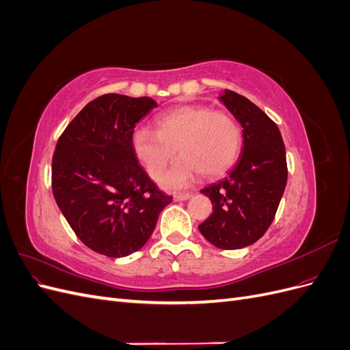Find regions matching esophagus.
<instances>
[{"label":"esophagus","instance_id":"esophagus-1","mask_svg":"<svg viewBox=\"0 0 350 350\" xmlns=\"http://www.w3.org/2000/svg\"><path fill=\"white\" fill-rule=\"evenodd\" d=\"M191 197H193L191 193H184V194H175V196H174V200H175V201H185V200L191 198Z\"/></svg>","mask_w":350,"mask_h":350}]
</instances>
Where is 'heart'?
<instances>
[{
    "instance_id": "b5f03b06",
    "label": "heart",
    "mask_w": 350,
    "mask_h": 350,
    "mask_svg": "<svg viewBox=\"0 0 350 350\" xmlns=\"http://www.w3.org/2000/svg\"><path fill=\"white\" fill-rule=\"evenodd\" d=\"M242 133L234 116L201 105H184L161 113L156 131L139 126L131 134V149L147 175L159 179L178 152L181 157L162 178L167 189H183L201 174L217 176L237 162Z\"/></svg>"
}]
</instances>
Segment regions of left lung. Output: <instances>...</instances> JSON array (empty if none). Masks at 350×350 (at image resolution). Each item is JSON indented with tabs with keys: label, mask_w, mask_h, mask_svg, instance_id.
<instances>
[{
	"label": "left lung",
	"mask_w": 350,
	"mask_h": 350,
	"mask_svg": "<svg viewBox=\"0 0 350 350\" xmlns=\"http://www.w3.org/2000/svg\"><path fill=\"white\" fill-rule=\"evenodd\" d=\"M219 99L242 126L241 156L226 176L201 189L213 213L198 226L201 235L221 250H239L257 242L276 215L288 165L282 134L257 105L225 90Z\"/></svg>",
	"instance_id": "1"
}]
</instances>
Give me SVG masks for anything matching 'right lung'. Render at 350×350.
Wrapping results in <instances>:
<instances>
[{
	"label": "right lung",
	"mask_w": 350,
	"mask_h": 350,
	"mask_svg": "<svg viewBox=\"0 0 350 350\" xmlns=\"http://www.w3.org/2000/svg\"><path fill=\"white\" fill-rule=\"evenodd\" d=\"M157 103L108 93L89 102L58 139L52 193L79 239L102 256L139 251L171 203L131 149L135 124Z\"/></svg>",
	"instance_id": "add662e5"
}]
</instances>
